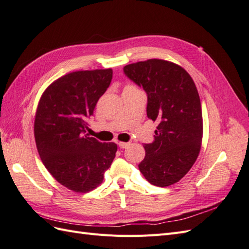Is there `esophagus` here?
<instances>
[{"label":"esophagus","instance_id":"1","mask_svg":"<svg viewBox=\"0 0 249 249\" xmlns=\"http://www.w3.org/2000/svg\"><path fill=\"white\" fill-rule=\"evenodd\" d=\"M129 145H130L129 142H119V147L121 148V149H126V148L129 147Z\"/></svg>","mask_w":249,"mask_h":249}]
</instances>
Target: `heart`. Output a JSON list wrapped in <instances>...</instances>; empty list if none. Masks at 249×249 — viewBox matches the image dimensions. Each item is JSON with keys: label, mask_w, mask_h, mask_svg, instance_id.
<instances>
[{"label": "heart", "mask_w": 249, "mask_h": 249, "mask_svg": "<svg viewBox=\"0 0 249 249\" xmlns=\"http://www.w3.org/2000/svg\"><path fill=\"white\" fill-rule=\"evenodd\" d=\"M127 87H131V86H127Z\"/></svg>", "instance_id": "b5f03b06"}]
</instances>
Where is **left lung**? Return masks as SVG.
<instances>
[{
  "mask_svg": "<svg viewBox=\"0 0 249 249\" xmlns=\"http://www.w3.org/2000/svg\"><path fill=\"white\" fill-rule=\"evenodd\" d=\"M125 74L148 95L147 116L158 122L154 142L146 143L139 168L155 186L166 187L185 176L199 154L203 115L188 72L170 61L150 59L124 67Z\"/></svg>",
  "mask_w": 249,
  "mask_h": 249,
  "instance_id": "8db88e82",
  "label": "left lung"
}]
</instances>
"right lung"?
Masks as SVG:
<instances>
[{
  "label": "right lung",
  "instance_id": "right-lung-1",
  "mask_svg": "<svg viewBox=\"0 0 249 249\" xmlns=\"http://www.w3.org/2000/svg\"><path fill=\"white\" fill-rule=\"evenodd\" d=\"M111 78L110 68L70 72L47 87L38 102L34 136L40 158L61 185L74 192L99 186L116 156L117 143L86 132Z\"/></svg>",
  "mask_w": 249,
  "mask_h": 249
}]
</instances>
